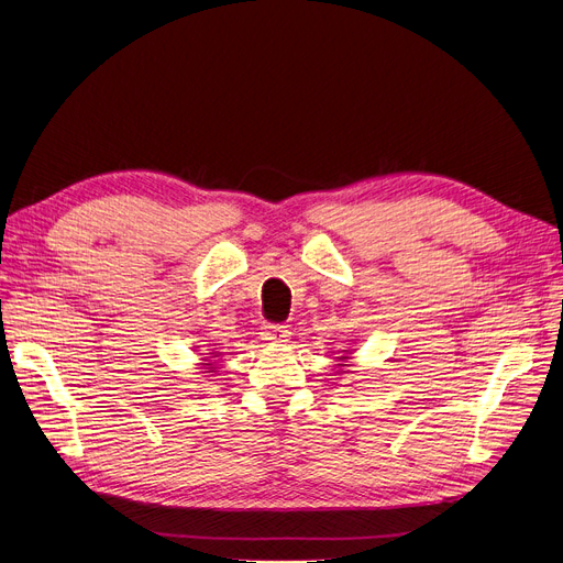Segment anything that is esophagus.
<instances>
[{"label":"esophagus","mask_w":563,"mask_h":563,"mask_svg":"<svg viewBox=\"0 0 563 563\" xmlns=\"http://www.w3.org/2000/svg\"><path fill=\"white\" fill-rule=\"evenodd\" d=\"M287 338H289V331L287 327H280V323H269V327H264L262 331V340H266L269 344L287 342Z\"/></svg>","instance_id":"34e87169"}]
</instances>
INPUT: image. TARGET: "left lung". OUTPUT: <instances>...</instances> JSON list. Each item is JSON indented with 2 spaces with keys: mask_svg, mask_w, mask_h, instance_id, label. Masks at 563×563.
<instances>
[{
  "mask_svg": "<svg viewBox=\"0 0 563 563\" xmlns=\"http://www.w3.org/2000/svg\"><path fill=\"white\" fill-rule=\"evenodd\" d=\"M349 356H351V351H349V349H342V356H338V361L346 363V361H349ZM340 367H344V365H340ZM338 374H340V372H338Z\"/></svg>",
  "mask_w": 563,
  "mask_h": 563,
  "instance_id": "obj_1",
  "label": "left lung"
}]
</instances>
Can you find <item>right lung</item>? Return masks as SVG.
<instances>
[{"instance_id":"1","label":"right lung","mask_w":563,"mask_h":563,"mask_svg":"<svg viewBox=\"0 0 563 563\" xmlns=\"http://www.w3.org/2000/svg\"><path fill=\"white\" fill-rule=\"evenodd\" d=\"M210 353H212V356H205V353H202V356H205L202 361H205V363H200V365H202L207 372H217V369H219L217 363H210V361H212V358H219L221 351H210Z\"/></svg>"}]
</instances>
